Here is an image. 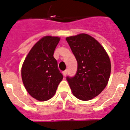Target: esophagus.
Masks as SVG:
<instances>
[{
  "instance_id": "34e87169",
  "label": "esophagus",
  "mask_w": 130,
  "mask_h": 130,
  "mask_svg": "<svg viewBox=\"0 0 130 130\" xmlns=\"http://www.w3.org/2000/svg\"><path fill=\"white\" fill-rule=\"evenodd\" d=\"M67 73H68V70H65V71H63V74L65 76L67 75Z\"/></svg>"
}]
</instances>
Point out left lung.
I'll list each match as a JSON object with an SVG mask.
<instances>
[{"mask_svg":"<svg viewBox=\"0 0 130 130\" xmlns=\"http://www.w3.org/2000/svg\"><path fill=\"white\" fill-rule=\"evenodd\" d=\"M77 61L74 76L66 77L73 94L88 101L99 94L107 86L110 74V59L102 46L87 34L66 38Z\"/></svg>","mask_w":130,"mask_h":130,"instance_id":"obj_1","label":"left lung"}]
</instances>
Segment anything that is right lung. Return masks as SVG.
Instances as JSON below:
<instances>
[{"instance_id": "add662e5", "label": "right lung", "mask_w": 130, "mask_h": 130, "mask_svg": "<svg viewBox=\"0 0 130 130\" xmlns=\"http://www.w3.org/2000/svg\"><path fill=\"white\" fill-rule=\"evenodd\" d=\"M59 37L46 36L31 48L21 69L23 83L28 93L38 101L52 98L63 78L54 57Z\"/></svg>"}]
</instances>
